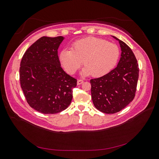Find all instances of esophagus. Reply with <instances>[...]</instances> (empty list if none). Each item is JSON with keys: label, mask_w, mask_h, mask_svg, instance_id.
<instances>
[{"label": "esophagus", "mask_w": 159, "mask_h": 159, "mask_svg": "<svg viewBox=\"0 0 159 159\" xmlns=\"http://www.w3.org/2000/svg\"><path fill=\"white\" fill-rule=\"evenodd\" d=\"M84 83V81L82 80H78V81H77V84L78 85H81V84Z\"/></svg>", "instance_id": "1"}]
</instances>
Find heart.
Returning a JSON list of instances; mask_svg holds the SVG:
<instances>
[{"label": "heart", "instance_id": "obj_1", "mask_svg": "<svg viewBox=\"0 0 159 159\" xmlns=\"http://www.w3.org/2000/svg\"><path fill=\"white\" fill-rule=\"evenodd\" d=\"M120 55L118 46L98 38L90 37L75 42L73 48H64L60 60L68 73L73 74L83 64L81 75L101 77L108 74L117 64Z\"/></svg>", "mask_w": 159, "mask_h": 159}]
</instances>
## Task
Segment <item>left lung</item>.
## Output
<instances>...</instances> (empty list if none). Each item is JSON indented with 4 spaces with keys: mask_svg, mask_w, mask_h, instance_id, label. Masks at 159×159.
Instances as JSON below:
<instances>
[{
    "mask_svg": "<svg viewBox=\"0 0 159 159\" xmlns=\"http://www.w3.org/2000/svg\"><path fill=\"white\" fill-rule=\"evenodd\" d=\"M121 57L116 68L99 78L90 80L91 98L100 111L112 114L120 111L134 98L139 78V66L131 49L122 40Z\"/></svg>",
    "mask_w": 159,
    "mask_h": 159,
    "instance_id": "left-lung-1",
    "label": "left lung"
}]
</instances>
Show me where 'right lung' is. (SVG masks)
Here are the masks:
<instances>
[{"instance_id": "obj_1", "label": "right lung", "mask_w": 159, "mask_h": 159, "mask_svg": "<svg viewBox=\"0 0 159 159\" xmlns=\"http://www.w3.org/2000/svg\"><path fill=\"white\" fill-rule=\"evenodd\" d=\"M63 36H42L24 54L20 68L22 89L30 106L44 114L68 107L77 80L61 68L57 49Z\"/></svg>"}]
</instances>
